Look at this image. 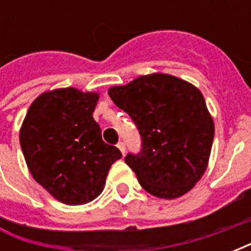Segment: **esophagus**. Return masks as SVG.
<instances>
[{"instance_id":"1","label":"esophagus","mask_w":251,"mask_h":251,"mask_svg":"<svg viewBox=\"0 0 251 251\" xmlns=\"http://www.w3.org/2000/svg\"><path fill=\"white\" fill-rule=\"evenodd\" d=\"M117 147H118V149H120V151H121V153H122V154L125 156V152H126L125 144H124V142H122V141H120V142H118V144H117Z\"/></svg>"}]
</instances>
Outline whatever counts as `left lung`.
I'll list each match as a JSON object with an SVG mask.
<instances>
[{"label": "left lung", "mask_w": 251, "mask_h": 251, "mask_svg": "<svg viewBox=\"0 0 251 251\" xmlns=\"http://www.w3.org/2000/svg\"><path fill=\"white\" fill-rule=\"evenodd\" d=\"M110 98L130 115L142 151L125 163L141 187L160 199H176L194 188L208 167L214 120L192 83L154 72L109 88Z\"/></svg>", "instance_id": "left-lung-1"}]
</instances>
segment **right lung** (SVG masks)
<instances>
[{
    "mask_svg": "<svg viewBox=\"0 0 251 251\" xmlns=\"http://www.w3.org/2000/svg\"><path fill=\"white\" fill-rule=\"evenodd\" d=\"M99 93L55 88L32 102L20 145L32 177L64 204H86L102 194L110 167L122 157L104 144L93 118Z\"/></svg>",
    "mask_w": 251,
    "mask_h": 251,
    "instance_id": "right-lung-1",
    "label": "right lung"
}]
</instances>
